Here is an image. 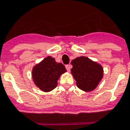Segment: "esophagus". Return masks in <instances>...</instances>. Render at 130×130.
<instances>
[{
  "label": "esophagus",
  "mask_w": 130,
  "mask_h": 130,
  "mask_svg": "<svg viewBox=\"0 0 130 130\" xmlns=\"http://www.w3.org/2000/svg\"><path fill=\"white\" fill-rule=\"evenodd\" d=\"M71 67H71V64H67V65H66V69H67V70L68 71H70Z\"/></svg>",
  "instance_id": "1"
}]
</instances>
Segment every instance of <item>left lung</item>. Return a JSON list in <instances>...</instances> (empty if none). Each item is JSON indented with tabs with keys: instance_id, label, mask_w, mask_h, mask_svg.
<instances>
[{
	"instance_id": "obj_1",
	"label": "left lung",
	"mask_w": 130,
	"mask_h": 130,
	"mask_svg": "<svg viewBox=\"0 0 130 130\" xmlns=\"http://www.w3.org/2000/svg\"><path fill=\"white\" fill-rule=\"evenodd\" d=\"M71 64V74L76 81L77 87L85 91L94 90L102 79V67L84 56L76 58Z\"/></svg>"
}]
</instances>
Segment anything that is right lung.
Wrapping results in <instances>:
<instances>
[{"mask_svg": "<svg viewBox=\"0 0 130 130\" xmlns=\"http://www.w3.org/2000/svg\"><path fill=\"white\" fill-rule=\"evenodd\" d=\"M67 71L62 63L48 56L33 69V79L36 86L43 91H50L57 86L59 76Z\"/></svg>", "mask_w": 130, "mask_h": 130, "instance_id": "obj_1", "label": "right lung"}]
</instances>
